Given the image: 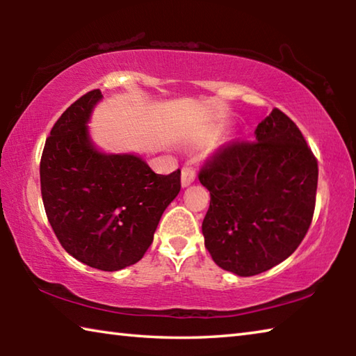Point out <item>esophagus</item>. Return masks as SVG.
Masks as SVG:
<instances>
[{
  "label": "esophagus",
  "instance_id": "esophagus-1",
  "mask_svg": "<svg viewBox=\"0 0 356 356\" xmlns=\"http://www.w3.org/2000/svg\"><path fill=\"white\" fill-rule=\"evenodd\" d=\"M195 179H196L195 171H193L191 168H184V170H182V177H180V180H182V186L191 185L193 182H195Z\"/></svg>",
  "mask_w": 356,
  "mask_h": 356
}]
</instances>
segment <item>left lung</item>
Wrapping results in <instances>:
<instances>
[{"instance_id": "left-lung-1", "label": "left lung", "mask_w": 356, "mask_h": 356, "mask_svg": "<svg viewBox=\"0 0 356 356\" xmlns=\"http://www.w3.org/2000/svg\"><path fill=\"white\" fill-rule=\"evenodd\" d=\"M318 168L303 135L280 110L200 172L210 191L204 243L215 264L237 276L267 272L298 248L316 206Z\"/></svg>"}]
</instances>
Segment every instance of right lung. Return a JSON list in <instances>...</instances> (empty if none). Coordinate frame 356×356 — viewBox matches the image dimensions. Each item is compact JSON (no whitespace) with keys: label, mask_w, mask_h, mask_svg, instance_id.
Wrapping results in <instances>:
<instances>
[{"label":"right lung","mask_w":356,"mask_h":356,"mask_svg":"<svg viewBox=\"0 0 356 356\" xmlns=\"http://www.w3.org/2000/svg\"><path fill=\"white\" fill-rule=\"evenodd\" d=\"M102 99L99 89L84 94L53 125L40 160V191L63 248L89 267L118 272L152 243L180 191V170L161 176L141 155L95 146L88 124Z\"/></svg>","instance_id":"right-lung-1"}]
</instances>
